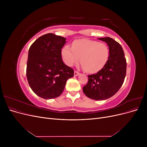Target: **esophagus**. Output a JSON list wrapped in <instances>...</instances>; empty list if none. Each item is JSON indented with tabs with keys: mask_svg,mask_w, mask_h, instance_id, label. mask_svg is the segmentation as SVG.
<instances>
[{
	"mask_svg": "<svg viewBox=\"0 0 147 147\" xmlns=\"http://www.w3.org/2000/svg\"><path fill=\"white\" fill-rule=\"evenodd\" d=\"M79 74L80 73L78 72H77V70H75L74 71V75H75V76H77V75H79Z\"/></svg>",
	"mask_w": 147,
	"mask_h": 147,
	"instance_id": "esophagus-1",
	"label": "esophagus"
}]
</instances>
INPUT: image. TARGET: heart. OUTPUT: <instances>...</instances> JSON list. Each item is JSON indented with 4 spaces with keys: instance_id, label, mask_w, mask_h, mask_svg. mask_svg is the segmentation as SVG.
I'll return each instance as SVG.
<instances>
[{
    "instance_id": "1",
    "label": "heart",
    "mask_w": 147,
    "mask_h": 147,
    "mask_svg": "<svg viewBox=\"0 0 147 147\" xmlns=\"http://www.w3.org/2000/svg\"><path fill=\"white\" fill-rule=\"evenodd\" d=\"M64 63L69 66L80 63L86 72H96L106 64L109 50L105 44L90 40H78L72 44V48L65 45L61 51Z\"/></svg>"
}]
</instances>
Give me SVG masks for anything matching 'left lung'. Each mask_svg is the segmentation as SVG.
<instances>
[{
    "label": "left lung",
    "instance_id": "1",
    "mask_svg": "<svg viewBox=\"0 0 147 147\" xmlns=\"http://www.w3.org/2000/svg\"><path fill=\"white\" fill-rule=\"evenodd\" d=\"M109 47V59L98 72L88 75V83L83 91L88 97L96 100L109 99L121 87L126 74V59L121 45L110 37L99 38Z\"/></svg>",
    "mask_w": 147,
    "mask_h": 147
}]
</instances>
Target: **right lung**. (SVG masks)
<instances>
[{
    "label": "right lung",
    "instance_id": "1",
    "mask_svg": "<svg viewBox=\"0 0 147 147\" xmlns=\"http://www.w3.org/2000/svg\"><path fill=\"white\" fill-rule=\"evenodd\" d=\"M65 40L49 33L38 38L29 48L26 77L32 90L42 98L59 97L67 80L74 77V69L62 59L61 49Z\"/></svg>",
    "mask_w": 147,
    "mask_h": 147
}]
</instances>
